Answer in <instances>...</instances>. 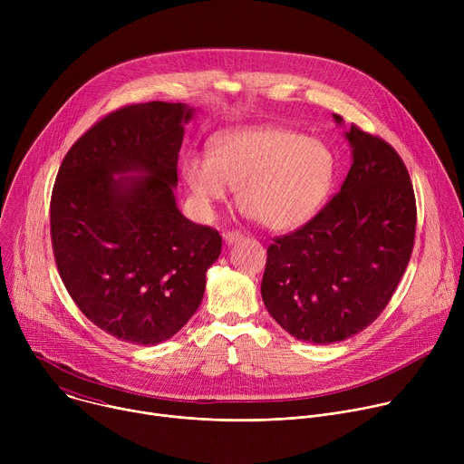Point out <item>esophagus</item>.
Instances as JSON below:
<instances>
[{"label": "esophagus", "mask_w": 464, "mask_h": 464, "mask_svg": "<svg viewBox=\"0 0 464 464\" xmlns=\"http://www.w3.org/2000/svg\"><path fill=\"white\" fill-rule=\"evenodd\" d=\"M244 238V235L240 233V231H227L226 235H224V240H226V244H237V242H240Z\"/></svg>", "instance_id": "obj_1"}]
</instances>
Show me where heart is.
<instances>
[{"label":"heart","instance_id":"heart-1","mask_svg":"<svg viewBox=\"0 0 464 464\" xmlns=\"http://www.w3.org/2000/svg\"><path fill=\"white\" fill-rule=\"evenodd\" d=\"M181 176L198 206L211 209L238 188V208L264 227L288 231L324 206L336 178V158L323 141L277 126L218 134L209 156L187 154Z\"/></svg>","mask_w":464,"mask_h":464}]
</instances>
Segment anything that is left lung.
Instances as JSON below:
<instances>
[{"mask_svg": "<svg viewBox=\"0 0 464 464\" xmlns=\"http://www.w3.org/2000/svg\"><path fill=\"white\" fill-rule=\"evenodd\" d=\"M345 138L353 165L340 192L303 227L274 238L260 285L286 333L319 345L362 333L383 312L415 242V192L399 152L356 124Z\"/></svg>", "mask_w": 464, "mask_h": 464, "instance_id": "obj_1", "label": "left lung"}]
</instances>
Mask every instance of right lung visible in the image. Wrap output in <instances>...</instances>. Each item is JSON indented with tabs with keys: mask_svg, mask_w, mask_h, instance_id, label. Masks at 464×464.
I'll return each mask as SVG.
<instances>
[{
	"mask_svg": "<svg viewBox=\"0 0 464 464\" xmlns=\"http://www.w3.org/2000/svg\"><path fill=\"white\" fill-rule=\"evenodd\" d=\"M192 111L152 101L108 113L65 154L53 187L62 283L93 324L128 343L172 338L200 306L222 251L220 233L185 218L172 192ZM130 171L142 176L118 175Z\"/></svg>",
	"mask_w": 464,
	"mask_h": 464,
	"instance_id": "1",
	"label": "right lung"
}]
</instances>
